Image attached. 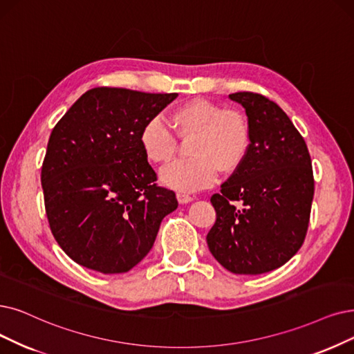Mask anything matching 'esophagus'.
Instances as JSON below:
<instances>
[{"instance_id": "esophagus-1", "label": "esophagus", "mask_w": 354, "mask_h": 354, "mask_svg": "<svg viewBox=\"0 0 354 354\" xmlns=\"http://www.w3.org/2000/svg\"><path fill=\"white\" fill-rule=\"evenodd\" d=\"M177 201L180 205H185V203H189L193 201V197L189 196V194H185V193H177Z\"/></svg>"}]
</instances>
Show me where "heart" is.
Wrapping results in <instances>:
<instances>
[{"label": "heart", "mask_w": 354, "mask_h": 354, "mask_svg": "<svg viewBox=\"0 0 354 354\" xmlns=\"http://www.w3.org/2000/svg\"><path fill=\"white\" fill-rule=\"evenodd\" d=\"M171 126L183 139H190L192 158L171 162L161 169V183L178 192H197L210 187L218 169L232 174L247 158L251 129L245 115L225 110L207 98H193L169 115ZM139 144L151 162H167L177 151V138L161 118L148 119L139 132Z\"/></svg>", "instance_id": "b5f03b06"}]
</instances>
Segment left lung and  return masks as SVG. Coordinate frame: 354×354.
Listing matches in <instances>:
<instances>
[{"label":"left lung","instance_id":"8db88e82","mask_svg":"<svg viewBox=\"0 0 354 354\" xmlns=\"http://www.w3.org/2000/svg\"><path fill=\"white\" fill-rule=\"evenodd\" d=\"M230 98L245 109L251 147L244 164L210 197L216 221L206 241L234 274H261L302 247L314 197L313 161L286 113L263 94Z\"/></svg>","mask_w":354,"mask_h":354}]
</instances>
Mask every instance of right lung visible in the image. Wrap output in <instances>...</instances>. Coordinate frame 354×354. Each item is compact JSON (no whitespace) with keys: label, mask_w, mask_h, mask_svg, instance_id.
Masks as SVG:
<instances>
[{"label":"right lung","mask_w":354,"mask_h":354,"mask_svg":"<svg viewBox=\"0 0 354 354\" xmlns=\"http://www.w3.org/2000/svg\"><path fill=\"white\" fill-rule=\"evenodd\" d=\"M177 95L95 87L55 124L40 181L50 232L77 264L129 272L177 209L176 193L155 183L139 144L144 123Z\"/></svg>","instance_id":"right-lung-1"}]
</instances>
